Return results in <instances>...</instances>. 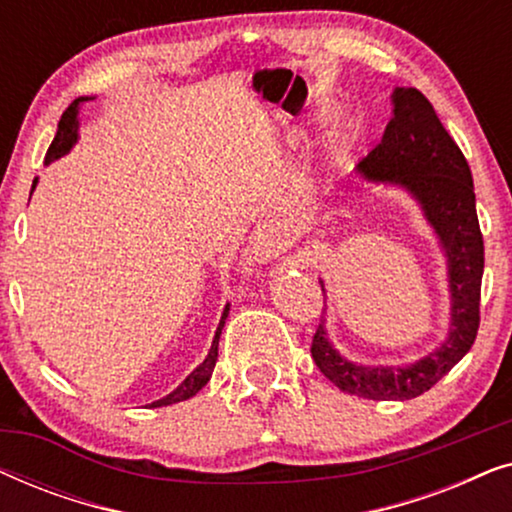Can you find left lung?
<instances>
[{
  "label": "left lung",
  "mask_w": 512,
  "mask_h": 512,
  "mask_svg": "<svg viewBox=\"0 0 512 512\" xmlns=\"http://www.w3.org/2000/svg\"><path fill=\"white\" fill-rule=\"evenodd\" d=\"M391 102L394 116L382 142L359 163V172L370 181L403 186L419 202L447 256L452 324L447 340L424 359L405 368H370L356 366L335 352L321 319L310 347L314 363L345 394L370 401H408L422 396L464 359L478 335L485 270L473 177L464 153L417 88H396Z\"/></svg>",
  "instance_id": "8db88e82"
}]
</instances>
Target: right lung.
Wrapping results in <instances>:
<instances>
[{"label": "right lung", "instance_id": "obj_1", "mask_svg": "<svg viewBox=\"0 0 512 512\" xmlns=\"http://www.w3.org/2000/svg\"><path fill=\"white\" fill-rule=\"evenodd\" d=\"M88 97H79V100H74L69 107L65 109V114H62L60 123H58V132H55V139L53 144L48 146V153H46V163H53V160H58L69 153V149L76 144V137H79V104L86 102ZM34 184H37V179H34ZM226 317H228V305L226 310L221 314V321H219V328H216V335L212 340V349H209L207 359L200 363L198 368L193 370L191 375L186 377L184 382L179 384L177 389L172 391V394H167L165 398H160V401H153L151 408H163V405H172V403H181L186 401V398H191L198 394V391L205 387L209 382V377L214 373V366H216V356H219V338H221V331H223V324H226Z\"/></svg>", "mask_w": 512, "mask_h": 512}]
</instances>
